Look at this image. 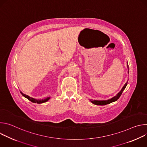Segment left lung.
I'll use <instances>...</instances> for the list:
<instances>
[{
  "label": "left lung",
  "instance_id": "left-lung-1",
  "mask_svg": "<svg viewBox=\"0 0 147 147\" xmlns=\"http://www.w3.org/2000/svg\"><path fill=\"white\" fill-rule=\"evenodd\" d=\"M127 66H129L127 65ZM127 82H127L125 84L124 86H123V87L121 90V91L115 96H114L113 98H111L110 99H108L107 100H91V102L92 103H94L95 105H107V104L111 103H112L113 102L116 101L119 98V97L121 96V95L123 91H124V90L125 89V88L126 87V86L127 85Z\"/></svg>",
  "mask_w": 147,
  "mask_h": 147
}]
</instances>
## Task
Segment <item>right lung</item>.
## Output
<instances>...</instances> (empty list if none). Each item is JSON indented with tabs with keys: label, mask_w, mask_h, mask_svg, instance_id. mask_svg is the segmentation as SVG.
<instances>
[{
	"label": "right lung",
	"mask_w": 147,
	"mask_h": 147,
	"mask_svg": "<svg viewBox=\"0 0 147 147\" xmlns=\"http://www.w3.org/2000/svg\"><path fill=\"white\" fill-rule=\"evenodd\" d=\"M21 92V94H22L23 96H24L25 98H27L28 100H30V101H31V102H33V103H44V102L48 101V100L49 99V98H45V99H42V100H36V99H34V98H32L30 97L29 96H28V95H26V94H24L22 93V92Z\"/></svg>",
	"instance_id": "add662e5"
}]
</instances>
